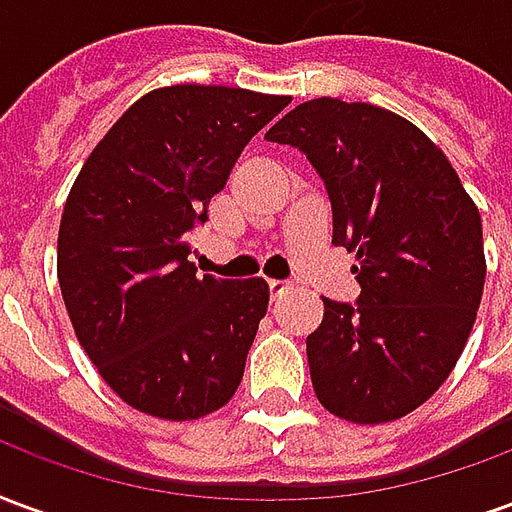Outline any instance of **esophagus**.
<instances>
[{"label": "esophagus", "mask_w": 512, "mask_h": 512, "mask_svg": "<svg viewBox=\"0 0 512 512\" xmlns=\"http://www.w3.org/2000/svg\"><path fill=\"white\" fill-rule=\"evenodd\" d=\"M290 290H293V285H290V282H282V279H271V282H268V293H271V299L274 301L282 299V296H288Z\"/></svg>", "instance_id": "34e87169"}]
</instances>
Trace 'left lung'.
Wrapping results in <instances>:
<instances>
[{
    "mask_svg": "<svg viewBox=\"0 0 512 512\" xmlns=\"http://www.w3.org/2000/svg\"><path fill=\"white\" fill-rule=\"evenodd\" d=\"M266 139L310 158L332 200V244L356 252L359 299H323L307 337L315 395L356 425L406 417L472 334L485 282L477 205L439 147L381 106L304 101Z\"/></svg>",
    "mask_w": 512,
    "mask_h": 512,
    "instance_id": "left-lung-1",
    "label": "left lung"
}]
</instances>
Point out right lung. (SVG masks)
Here are the masks:
<instances>
[{"mask_svg": "<svg viewBox=\"0 0 512 512\" xmlns=\"http://www.w3.org/2000/svg\"><path fill=\"white\" fill-rule=\"evenodd\" d=\"M288 104L216 84L153 90L71 186L57 238L62 301L101 378L142 414L200 419L241 384L266 279L197 277L189 235L246 142Z\"/></svg>", "mask_w": 512, "mask_h": 512, "instance_id": "obj_1", "label": "right lung"}]
</instances>
